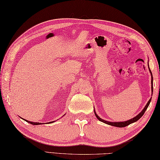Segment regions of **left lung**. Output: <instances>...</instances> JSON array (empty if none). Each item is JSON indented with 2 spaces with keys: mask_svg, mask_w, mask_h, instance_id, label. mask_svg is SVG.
<instances>
[{
  "mask_svg": "<svg viewBox=\"0 0 160 160\" xmlns=\"http://www.w3.org/2000/svg\"><path fill=\"white\" fill-rule=\"evenodd\" d=\"M148 69H149V67H148ZM149 72L151 73V91H152V95H153V76H152V73H151V69H149ZM151 98H151V99L148 100V102H147V105L145 106V107L144 108V109L141 111V112H140L137 116H136L135 117H133V118H131V119H129L128 121H123V122H110V121H105L102 119V118H100L98 115L96 114L95 112V110H94V112H95V117H97L98 119L100 121H102L103 122H104V123H106L108 125H112V126H114V127H118V128H124V127H126V126L129 125V124L131 123H133V122H134L136 121H137L138 120H139L140 118L142 117L143 116V114H144V112H145L146 110L147 109V108L148 106V105H149V103L151 101Z\"/></svg>",
  "mask_w": 160,
  "mask_h": 160,
  "instance_id": "obj_1",
  "label": "left lung"
}]
</instances>
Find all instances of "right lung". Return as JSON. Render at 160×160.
Returning a JSON list of instances; mask_svg holds the SVG:
<instances>
[{
    "label": "right lung",
    "mask_w": 160,
    "mask_h": 160,
    "mask_svg": "<svg viewBox=\"0 0 160 160\" xmlns=\"http://www.w3.org/2000/svg\"><path fill=\"white\" fill-rule=\"evenodd\" d=\"M24 121H26L27 122H29V123H31V124H32V125H41V124H42V122H31V121H29L25 120V119H24Z\"/></svg>",
    "instance_id": "1"
}]
</instances>
